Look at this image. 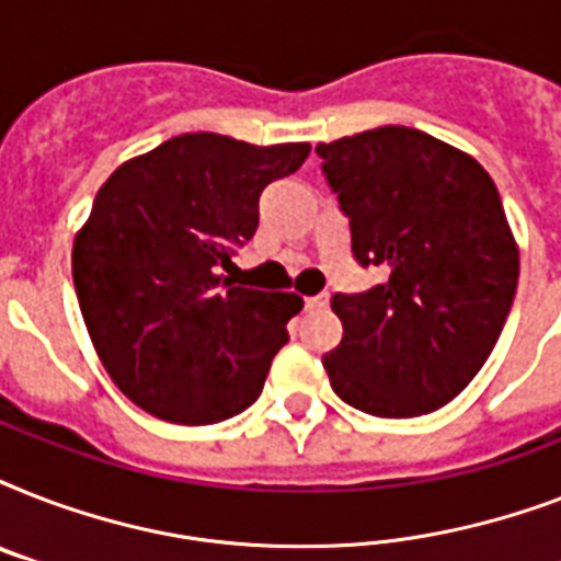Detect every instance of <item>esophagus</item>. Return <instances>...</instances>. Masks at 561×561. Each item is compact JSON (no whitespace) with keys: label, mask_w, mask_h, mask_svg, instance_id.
Wrapping results in <instances>:
<instances>
[{"label":"esophagus","mask_w":561,"mask_h":561,"mask_svg":"<svg viewBox=\"0 0 561 561\" xmlns=\"http://www.w3.org/2000/svg\"><path fill=\"white\" fill-rule=\"evenodd\" d=\"M325 302H329V297H325V294H317V297H306V311H311V308H323Z\"/></svg>","instance_id":"obj_1"}]
</instances>
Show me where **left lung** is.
<instances>
[{"label":"left lung","mask_w":561,"mask_h":561,"mask_svg":"<svg viewBox=\"0 0 561 561\" xmlns=\"http://www.w3.org/2000/svg\"><path fill=\"white\" fill-rule=\"evenodd\" d=\"M350 218L352 255L383 267L364 294H334L343 341L323 358L332 390L369 416L410 419L460 396L495 350L518 288V247L478 160L413 127L320 142Z\"/></svg>","instance_id":"obj_1"}]
</instances>
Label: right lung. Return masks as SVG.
Here are the masks:
<instances>
[{"mask_svg": "<svg viewBox=\"0 0 561 561\" xmlns=\"http://www.w3.org/2000/svg\"><path fill=\"white\" fill-rule=\"evenodd\" d=\"M311 145L183 134L127 160L75 236L72 279L101 364L127 399L178 425H215L259 399L297 294L220 271L259 227V197Z\"/></svg>", "mask_w": 561, "mask_h": 561, "instance_id": "obj_1", "label": "right lung"}]
</instances>
